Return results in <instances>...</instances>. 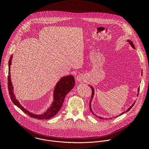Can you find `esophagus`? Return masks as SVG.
Returning a JSON list of instances; mask_svg holds the SVG:
<instances>
[{
    "instance_id": "esophagus-1",
    "label": "esophagus",
    "mask_w": 149,
    "mask_h": 149,
    "mask_svg": "<svg viewBox=\"0 0 149 149\" xmlns=\"http://www.w3.org/2000/svg\"><path fill=\"white\" fill-rule=\"evenodd\" d=\"M86 78V74H78L77 75V77H76V80L78 82H81V81H82L85 80Z\"/></svg>"
}]
</instances>
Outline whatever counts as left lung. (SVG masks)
Here are the masks:
<instances>
[{"label":"left lung","instance_id":"obj_1","mask_svg":"<svg viewBox=\"0 0 149 149\" xmlns=\"http://www.w3.org/2000/svg\"><path fill=\"white\" fill-rule=\"evenodd\" d=\"M127 42H129V44L131 45V47L133 48V49H135V47H134V44H133V42H132V41H131L130 39H127ZM143 74V72H141V74ZM89 86H90V87H91V90H92V95H91V100H90V110H91V111L92 112V113L93 114H94L95 116H96L97 117H98L100 119H108V118H102V117H100V116H97L96 114H95L94 113V112L93 111V110H92V109H91V102H92V100H93V97H94V88L91 86H90V85H89ZM138 93H137V96H138V94H139V88H138ZM135 102H136V101L134 102V103L130 106V107L128 109H127L125 111H124V112H123L122 113H121L119 116H121V115H122V114H123L124 113H126V112H128L132 108V107H133V106L134 105V103H135ZM118 116H116V117H117Z\"/></svg>","mask_w":149,"mask_h":149}]
</instances>
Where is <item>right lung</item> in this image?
<instances>
[{"instance_id":"obj_1","label":"right lung","mask_w":149,"mask_h":149,"mask_svg":"<svg viewBox=\"0 0 149 149\" xmlns=\"http://www.w3.org/2000/svg\"><path fill=\"white\" fill-rule=\"evenodd\" d=\"M13 55H12L9 61V75H8V90L9 95L12 102L15 105L21 110H22L25 114L29 116L39 120H47L50 119L54 117L60 110L63 105V100L66 95L74 87L75 79L72 75H66L62 77L55 85L54 93H53V101L49 107L41 114H36L29 111L25 107L21 104L16 98L13 90V86L11 81L10 77V65H12V60Z\"/></svg>"}]
</instances>
